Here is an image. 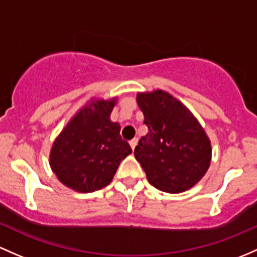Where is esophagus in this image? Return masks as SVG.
Instances as JSON below:
<instances>
[{"label":"esophagus","mask_w":257,"mask_h":257,"mask_svg":"<svg viewBox=\"0 0 257 257\" xmlns=\"http://www.w3.org/2000/svg\"><path fill=\"white\" fill-rule=\"evenodd\" d=\"M129 144H131V148L132 149H136V147H137V144H138V139L137 138H134L133 140H131V142H129Z\"/></svg>","instance_id":"34e87169"}]
</instances>
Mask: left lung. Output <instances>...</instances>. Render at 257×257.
<instances>
[{
  "instance_id": "obj_1",
  "label": "left lung",
  "mask_w": 257,
  "mask_h": 257,
  "mask_svg": "<svg viewBox=\"0 0 257 257\" xmlns=\"http://www.w3.org/2000/svg\"><path fill=\"white\" fill-rule=\"evenodd\" d=\"M148 134L134 156L150 185L167 193L193 187L206 175L212 148L206 132L187 107L163 90L138 93Z\"/></svg>"
}]
</instances>
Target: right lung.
I'll return each instance as SVG.
<instances>
[{"mask_svg":"<svg viewBox=\"0 0 257 257\" xmlns=\"http://www.w3.org/2000/svg\"><path fill=\"white\" fill-rule=\"evenodd\" d=\"M117 98L92 99L66 124L50 150V167L58 180L77 192L109 185L120 161L132 153L120 125L110 120Z\"/></svg>","mask_w":257,"mask_h":257,"instance_id":"right-lung-1","label":"right lung"}]
</instances>
